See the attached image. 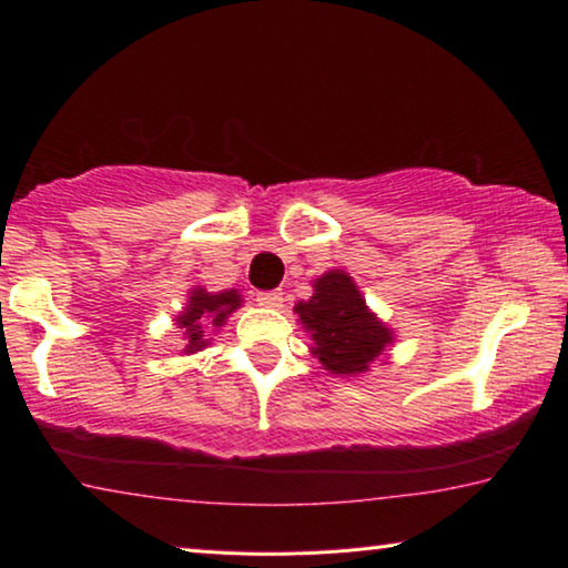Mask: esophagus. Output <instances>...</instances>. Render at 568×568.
Returning a JSON list of instances; mask_svg holds the SVG:
<instances>
[{
	"instance_id": "esophagus-1",
	"label": "esophagus",
	"mask_w": 568,
	"mask_h": 568,
	"mask_svg": "<svg viewBox=\"0 0 568 568\" xmlns=\"http://www.w3.org/2000/svg\"><path fill=\"white\" fill-rule=\"evenodd\" d=\"M256 301H260L262 306L277 308V306H283V293H280V291H264V293H260V296H256Z\"/></svg>"
}]
</instances>
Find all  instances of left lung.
<instances>
[{
	"instance_id": "left-lung-1",
	"label": "left lung",
	"mask_w": 568,
	"mask_h": 568,
	"mask_svg": "<svg viewBox=\"0 0 568 568\" xmlns=\"http://www.w3.org/2000/svg\"><path fill=\"white\" fill-rule=\"evenodd\" d=\"M296 314L317 343L314 356L333 375L367 372L393 341L346 272L333 270L314 280V296L296 304Z\"/></svg>"
}]
</instances>
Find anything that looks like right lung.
Returning a JSON list of instances; mask_svg holds the SVG:
<instances>
[{"label": "right lung", "instance_id": "add662e5", "mask_svg": "<svg viewBox=\"0 0 568 568\" xmlns=\"http://www.w3.org/2000/svg\"><path fill=\"white\" fill-rule=\"evenodd\" d=\"M239 306H241L239 291H225V293H217V296H214V293H206L204 288L193 291L189 298V306H185V312L178 317V325H181L185 337H189V346H185V351L193 354V351L204 346L206 329L220 327L227 314Z\"/></svg>", "mask_w": 568, "mask_h": 568}]
</instances>
